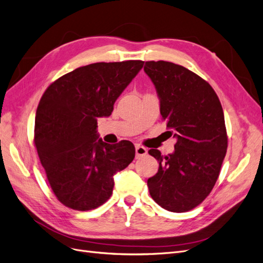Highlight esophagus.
<instances>
[{
	"label": "esophagus",
	"instance_id": "esophagus-1",
	"mask_svg": "<svg viewBox=\"0 0 263 263\" xmlns=\"http://www.w3.org/2000/svg\"><path fill=\"white\" fill-rule=\"evenodd\" d=\"M147 153H148V150L145 147H142L140 145H136V157L137 158L147 155Z\"/></svg>",
	"mask_w": 263,
	"mask_h": 263
}]
</instances>
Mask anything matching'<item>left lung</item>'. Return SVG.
Here are the masks:
<instances>
[{
    "label": "left lung",
    "mask_w": 263,
    "mask_h": 263,
    "mask_svg": "<svg viewBox=\"0 0 263 263\" xmlns=\"http://www.w3.org/2000/svg\"><path fill=\"white\" fill-rule=\"evenodd\" d=\"M145 72L160 99V113L170 136L177 138L174 153H148L159 161L156 176L148 179L149 193L162 209L184 213L200 205L216 183L228 146L222 107L204 79L169 61H146Z\"/></svg>",
    "instance_id": "obj_1"
}]
</instances>
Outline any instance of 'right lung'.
<instances>
[{
	"label": "right lung",
	"instance_id": "obj_1",
	"mask_svg": "<svg viewBox=\"0 0 263 263\" xmlns=\"http://www.w3.org/2000/svg\"><path fill=\"white\" fill-rule=\"evenodd\" d=\"M142 66L127 60L80 67L52 82L39 101L34 144L53 194L67 208L85 212L104 204L114 174L134 160L130 141H98L97 127Z\"/></svg>",
	"mask_w": 263,
	"mask_h": 263
}]
</instances>
